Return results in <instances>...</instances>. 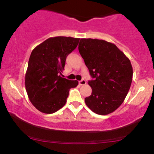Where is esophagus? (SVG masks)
Listing matches in <instances>:
<instances>
[{
  "label": "esophagus",
  "mask_w": 154,
  "mask_h": 154,
  "mask_svg": "<svg viewBox=\"0 0 154 154\" xmlns=\"http://www.w3.org/2000/svg\"><path fill=\"white\" fill-rule=\"evenodd\" d=\"M86 81L85 80V79H82V80L79 81V85H85L86 84Z\"/></svg>",
  "instance_id": "esophagus-1"
}]
</instances>
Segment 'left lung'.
Listing matches in <instances>:
<instances>
[{
    "mask_svg": "<svg viewBox=\"0 0 154 154\" xmlns=\"http://www.w3.org/2000/svg\"><path fill=\"white\" fill-rule=\"evenodd\" d=\"M79 52L93 79L92 93L85 98L90 109L106 115L117 109L128 95L132 80L130 59L116 45L103 40L82 38Z\"/></svg>",
    "mask_w": 154,
    "mask_h": 154,
    "instance_id": "left-lung-1",
    "label": "left lung"
}]
</instances>
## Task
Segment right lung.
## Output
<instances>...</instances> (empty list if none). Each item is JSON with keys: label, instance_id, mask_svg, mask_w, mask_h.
Returning <instances> with one entry per match:
<instances>
[{"label": "right lung", "instance_id": "add662e5", "mask_svg": "<svg viewBox=\"0 0 154 154\" xmlns=\"http://www.w3.org/2000/svg\"><path fill=\"white\" fill-rule=\"evenodd\" d=\"M79 38L54 37L32 51L25 75V88L29 99L38 110L53 114L65 105L69 92L78 81L60 75L64 70L69 54L77 48Z\"/></svg>", "mask_w": 154, "mask_h": 154}]
</instances>
